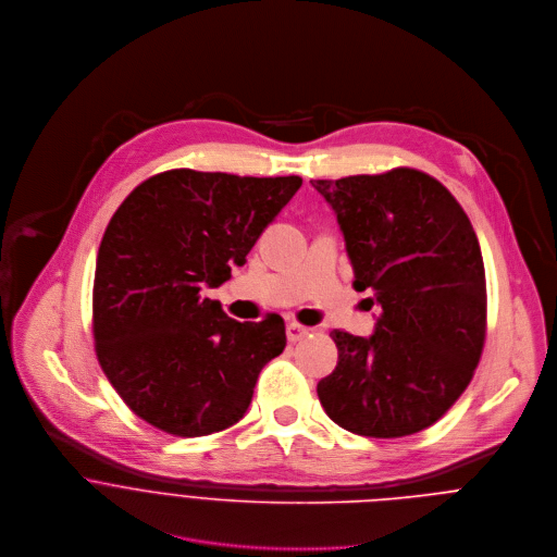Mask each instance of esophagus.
<instances>
[{"instance_id":"obj_1","label":"esophagus","mask_w":557,"mask_h":557,"mask_svg":"<svg viewBox=\"0 0 557 557\" xmlns=\"http://www.w3.org/2000/svg\"><path fill=\"white\" fill-rule=\"evenodd\" d=\"M307 333H309V329H307V326H300L298 322H289V324H287V339H289V344L300 342Z\"/></svg>"}]
</instances>
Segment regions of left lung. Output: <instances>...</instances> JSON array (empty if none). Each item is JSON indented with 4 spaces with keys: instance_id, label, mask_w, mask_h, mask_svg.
<instances>
[{
    "instance_id": "8db88e82",
    "label": "left lung",
    "mask_w": 557,
    "mask_h": 557,
    "mask_svg": "<svg viewBox=\"0 0 557 557\" xmlns=\"http://www.w3.org/2000/svg\"><path fill=\"white\" fill-rule=\"evenodd\" d=\"M311 186L337 213L352 287L371 289L380 307L370 339L331 333L339 363L320 380V401L361 436L421 432L469 386L486 342V274L471 220L417 169Z\"/></svg>"
}]
</instances>
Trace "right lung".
<instances>
[{
	"label": "right lung",
	"instance_id": "add662e5",
	"mask_svg": "<svg viewBox=\"0 0 557 557\" xmlns=\"http://www.w3.org/2000/svg\"><path fill=\"white\" fill-rule=\"evenodd\" d=\"M302 186L175 169L149 177L114 211L97 255L92 335L121 399L173 436L239 421L259 371L285 346L278 315L235 322L200 289L220 287Z\"/></svg>",
	"mask_w": 557,
	"mask_h": 557
}]
</instances>
